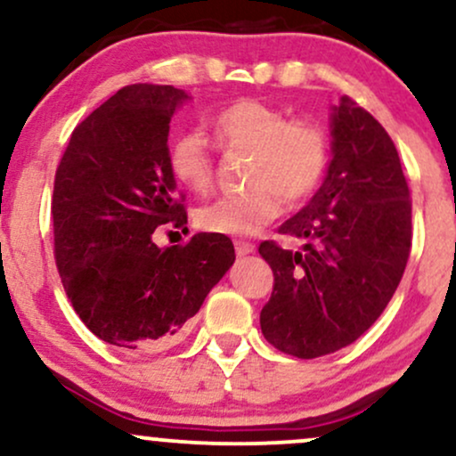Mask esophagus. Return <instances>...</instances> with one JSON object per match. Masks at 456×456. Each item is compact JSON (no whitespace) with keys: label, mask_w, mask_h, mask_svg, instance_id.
<instances>
[{"label":"esophagus","mask_w":456,"mask_h":456,"mask_svg":"<svg viewBox=\"0 0 456 456\" xmlns=\"http://www.w3.org/2000/svg\"><path fill=\"white\" fill-rule=\"evenodd\" d=\"M233 246H235V253H238L240 257H244V255H250L255 250V244L246 242V240H235Z\"/></svg>","instance_id":"34e87169"}]
</instances>
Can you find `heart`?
<instances>
[{
  "instance_id": "heart-1",
  "label": "heart",
  "mask_w": 456,
  "mask_h": 456,
  "mask_svg": "<svg viewBox=\"0 0 456 456\" xmlns=\"http://www.w3.org/2000/svg\"><path fill=\"white\" fill-rule=\"evenodd\" d=\"M214 139L224 151L248 154L246 191L221 197L197 212L199 227L212 233L250 235L274 221L285 206L306 203L330 167V139L311 119H291L282 109L242 98L212 119ZM167 165L188 191H212L216 160L201 130H182L169 141Z\"/></svg>"
}]
</instances>
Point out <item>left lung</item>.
<instances>
[{
  "mask_svg": "<svg viewBox=\"0 0 456 456\" xmlns=\"http://www.w3.org/2000/svg\"><path fill=\"white\" fill-rule=\"evenodd\" d=\"M332 162L315 197L279 227L305 240L259 244L274 272L261 332L282 354L311 360L352 345L378 322L411 250V199L395 141L354 98L332 113Z\"/></svg>",
  "mask_w": 456,
  "mask_h": 456,
  "instance_id": "8db88e82",
  "label": "left lung"
}]
</instances>
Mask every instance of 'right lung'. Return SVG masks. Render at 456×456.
<instances>
[{"instance_id": "add662e5", "label": "right lung", "mask_w": 456, "mask_h": 456, "mask_svg": "<svg viewBox=\"0 0 456 456\" xmlns=\"http://www.w3.org/2000/svg\"><path fill=\"white\" fill-rule=\"evenodd\" d=\"M186 98L174 86L122 87L72 130L57 165V272L81 322L115 347L174 343L235 261L223 233L167 248L151 240L188 218L167 165L169 122Z\"/></svg>"}]
</instances>
